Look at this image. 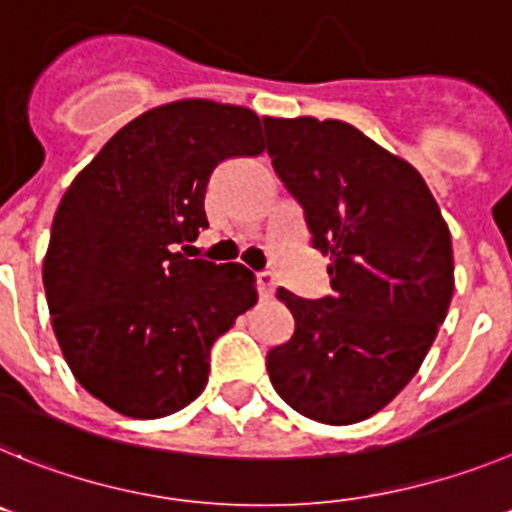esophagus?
Listing matches in <instances>:
<instances>
[{"instance_id": "obj_1", "label": "esophagus", "mask_w": 512, "mask_h": 512, "mask_svg": "<svg viewBox=\"0 0 512 512\" xmlns=\"http://www.w3.org/2000/svg\"><path fill=\"white\" fill-rule=\"evenodd\" d=\"M257 290H260V298H270L275 293V275L270 270H262L255 275Z\"/></svg>"}]
</instances>
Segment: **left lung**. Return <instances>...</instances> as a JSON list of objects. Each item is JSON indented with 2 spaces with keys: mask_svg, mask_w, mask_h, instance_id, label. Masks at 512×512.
<instances>
[{
  "mask_svg": "<svg viewBox=\"0 0 512 512\" xmlns=\"http://www.w3.org/2000/svg\"><path fill=\"white\" fill-rule=\"evenodd\" d=\"M262 124L331 278L316 301L278 288L296 329L267 352V375L313 421H365L411 382L444 324L454 293L449 229L421 173L352 124Z\"/></svg>",
  "mask_w": 512,
  "mask_h": 512,
  "instance_id": "obj_1",
  "label": "left lung"
}]
</instances>
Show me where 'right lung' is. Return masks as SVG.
I'll return each mask as SVG.
<instances>
[{
  "label": "right lung",
  "instance_id": "right-lung-1",
  "mask_svg": "<svg viewBox=\"0 0 512 512\" xmlns=\"http://www.w3.org/2000/svg\"><path fill=\"white\" fill-rule=\"evenodd\" d=\"M265 150L255 112L188 99L132 119L71 183L43 285L68 367L94 398L160 418L199 398L211 344L255 306V275L176 252L209 227L216 165Z\"/></svg>",
  "mask_w": 512,
  "mask_h": 512
}]
</instances>
